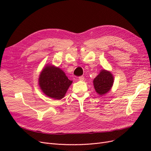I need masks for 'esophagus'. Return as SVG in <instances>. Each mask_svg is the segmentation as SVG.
<instances>
[{
  "instance_id": "34e87169",
  "label": "esophagus",
  "mask_w": 151,
  "mask_h": 151,
  "mask_svg": "<svg viewBox=\"0 0 151 151\" xmlns=\"http://www.w3.org/2000/svg\"><path fill=\"white\" fill-rule=\"evenodd\" d=\"M79 81H84V77L83 76L79 77Z\"/></svg>"
}]
</instances>
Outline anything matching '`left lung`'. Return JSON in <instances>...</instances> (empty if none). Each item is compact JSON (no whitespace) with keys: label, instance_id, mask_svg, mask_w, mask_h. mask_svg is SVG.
Instances as JSON below:
<instances>
[{"label":"left lung","instance_id":"1","mask_svg":"<svg viewBox=\"0 0 151 151\" xmlns=\"http://www.w3.org/2000/svg\"><path fill=\"white\" fill-rule=\"evenodd\" d=\"M93 83L96 93L103 95L110 90L113 84V77L109 72L103 70L94 79Z\"/></svg>","mask_w":151,"mask_h":151}]
</instances>
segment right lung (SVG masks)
<instances>
[{"label":"right lung","mask_w":151,"mask_h":151,"mask_svg":"<svg viewBox=\"0 0 151 151\" xmlns=\"http://www.w3.org/2000/svg\"><path fill=\"white\" fill-rule=\"evenodd\" d=\"M72 83L60 68L54 66L45 67L39 77L41 89L48 97L55 99L64 97Z\"/></svg>","instance_id":"1"}]
</instances>
